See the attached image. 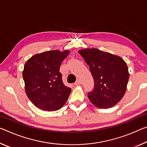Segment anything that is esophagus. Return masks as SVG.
<instances>
[{"label":"esophagus","mask_w":147,"mask_h":147,"mask_svg":"<svg viewBox=\"0 0 147 147\" xmlns=\"http://www.w3.org/2000/svg\"><path fill=\"white\" fill-rule=\"evenodd\" d=\"M82 84V82H81V80H80V79H78V80L76 81V82L74 83V84L77 86V85H80V84Z\"/></svg>","instance_id":"34e87169"}]
</instances>
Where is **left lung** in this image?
Masks as SVG:
<instances>
[{"label":"left lung","mask_w":147,"mask_h":147,"mask_svg":"<svg viewBox=\"0 0 147 147\" xmlns=\"http://www.w3.org/2000/svg\"><path fill=\"white\" fill-rule=\"evenodd\" d=\"M94 80V88L88 94L98 108L108 109L117 104L125 93L129 80L127 66L118 55L96 48L79 50Z\"/></svg>","instance_id":"8db88e82"}]
</instances>
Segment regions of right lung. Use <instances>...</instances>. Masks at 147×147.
Segmentation results:
<instances>
[{"label": "right lung", "instance_id": "add662e5", "mask_svg": "<svg viewBox=\"0 0 147 147\" xmlns=\"http://www.w3.org/2000/svg\"><path fill=\"white\" fill-rule=\"evenodd\" d=\"M70 51L52 50L34 55L25 63V92L37 108L55 111L66 103L71 89L64 85L60 65Z\"/></svg>", "mask_w": 147, "mask_h": 147}]
</instances>
